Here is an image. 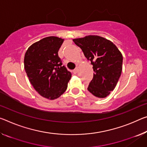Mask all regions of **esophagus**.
<instances>
[{"label":"esophagus","mask_w":147,"mask_h":147,"mask_svg":"<svg viewBox=\"0 0 147 147\" xmlns=\"http://www.w3.org/2000/svg\"><path fill=\"white\" fill-rule=\"evenodd\" d=\"M73 72L74 74H76V73H77V72H78V68H76L75 69H74Z\"/></svg>","instance_id":"esophagus-1"}]
</instances>
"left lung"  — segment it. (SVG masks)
<instances>
[{"label": "left lung", "instance_id": "obj_1", "mask_svg": "<svg viewBox=\"0 0 147 147\" xmlns=\"http://www.w3.org/2000/svg\"><path fill=\"white\" fill-rule=\"evenodd\" d=\"M91 61L94 77L88 90L94 96L105 98L115 89L122 71V54L111 41L97 35L73 39Z\"/></svg>", "mask_w": 147, "mask_h": 147}]
</instances>
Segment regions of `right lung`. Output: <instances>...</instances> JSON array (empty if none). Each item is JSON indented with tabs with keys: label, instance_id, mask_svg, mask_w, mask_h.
I'll return each mask as SVG.
<instances>
[{
	"label": "right lung",
	"instance_id": "add662e5",
	"mask_svg": "<svg viewBox=\"0 0 147 147\" xmlns=\"http://www.w3.org/2000/svg\"><path fill=\"white\" fill-rule=\"evenodd\" d=\"M64 39L48 36L32 44L24 57V68L30 82L41 96L53 100L66 91L71 73L58 56Z\"/></svg>",
	"mask_w": 147,
	"mask_h": 147
}]
</instances>
